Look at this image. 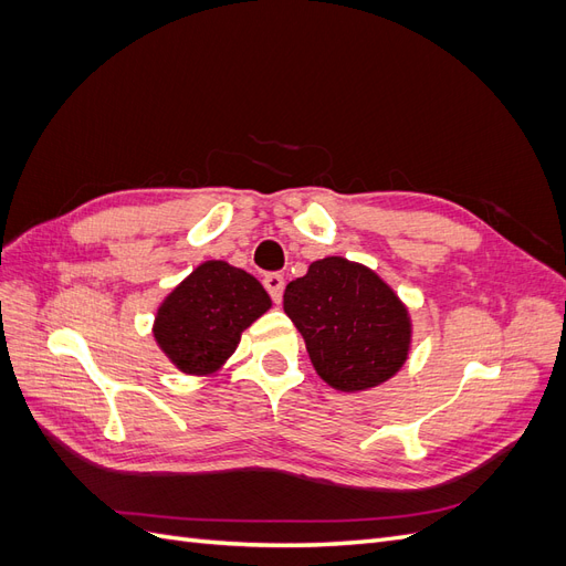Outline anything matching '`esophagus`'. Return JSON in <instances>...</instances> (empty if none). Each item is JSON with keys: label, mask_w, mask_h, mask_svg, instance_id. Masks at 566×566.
Segmentation results:
<instances>
[{"label": "esophagus", "mask_w": 566, "mask_h": 566, "mask_svg": "<svg viewBox=\"0 0 566 566\" xmlns=\"http://www.w3.org/2000/svg\"><path fill=\"white\" fill-rule=\"evenodd\" d=\"M264 287L269 290V295L273 302H281L283 300V290H285V279L281 273H266L264 276Z\"/></svg>", "instance_id": "34e87169"}]
</instances>
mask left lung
<instances>
[{"mask_svg":"<svg viewBox=\"0 0 566 566\" xmlns=\"http://www.w3.org/2000/svg\"><path fill=\"white\" fill-rule=\"evenodd\" d=\"M283 310L333 389L378 387L406 364L413 335L406 304L364 264L345 256L312 262L302 279L287 283Z\"/></svg>","mask_w":566,"mask_h":566,"instance_id":"left-lung-1","label":"left lung"}]
</instances>
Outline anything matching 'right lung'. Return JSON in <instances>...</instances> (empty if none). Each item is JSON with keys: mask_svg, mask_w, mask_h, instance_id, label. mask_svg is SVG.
Returning <instances> with one entry per match:
<instances>
[{"mask_svg": "<svg viewBox=\"0 0 566 566\" xmlns=\"http://www.w3.org/2000/svg\"><path fill=\"white\" fill-rule=\"evenodd\" d=\"M271 310L266 290L248 271L210 260L193 269L158 306L153 337L186 375H214L245 328Z\"/></svg>", "mask_w": 566, "mask_h": 566, "instance_id": "right-lung-1", "label": "right lung"}]
</instances>
